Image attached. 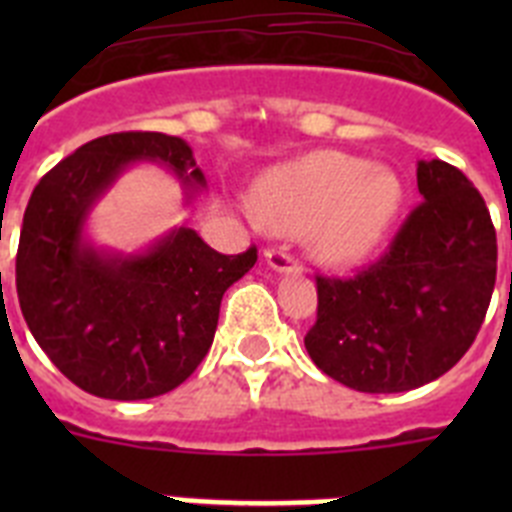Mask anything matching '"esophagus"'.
Segmentation results:
<instances>
[{"label":"esophagus","mask_w":512,"mask_h":512,"mask_svg":"<svg viewBox=\"0 0 512 512\" xmlns=\"http://www.w3.org/2000/svg\"><path fill=\"white\" fill-rule=\"evenodd\" d=\"M264 261L266 266H269L271 271H277V274H297V271H300V264L284 251H266Z\"/></svg>","instance_id":"1"}]
</instances>
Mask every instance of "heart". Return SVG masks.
Returning a JSON list of instances; mask_svg holds the SVG:
<instances>
[{
    "label": "heart",
    "instance_id": "1",
    "mask_svg": "<svg viewBox=\"0 0 512 512\" xmlns=\"http://www.w3.org/2000/svg\"><path fill=\"white\" fill-rule=\"evenodd\" d=\"M402 205L405 187L392 169L351 153L312 151L259 176L251 217L282 233L302 230L320 264L348 269L382 246Z\"/></svg>",
    "mask_w": 512,
    "mask_h": 512
}]
</instances>
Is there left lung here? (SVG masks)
<instances>
[{
    "label": "left lung",
    "mask_w": 512,
    "mask_h": 512,
    "mask_svg": "<svg viewBox=\"0 0 512 512\" xmlns=\"http://www.w3.org/2000/svg\"><path fill=\"white\" fill-rule=\"evenodd\" d=\"M423 205L384 259L354 279L318 277L305 348L351 390L408 392L446 374L477 338L497 274L482 194L446 161H418Z\"/></svg>",
    "instance_id": "left-lung-1"
}]
</instances>
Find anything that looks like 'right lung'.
I'll list each match as a JSON object with an SVG mask.
<instances>
[{"instance_id": "right-lung-1", "label": "right lung", "mask_w": 512, "mask_h": 512, "mask_svg": "<svg viewBox=\"0 0 512 512\" xmlns=\"http://www.w3.org/2000/svg\"><path fill=\"white\" fill-rule=\"evenodd\" d=\"M138 164L171 171L184 207L207 189L187 140L102 135L40 179L17 248L27 328L63 377L107 400H148L179 387L210 351L225 289L256 264V248L223 256L187 225L130 253L94 243V207Z\"/></svg>"}]
</instances>
